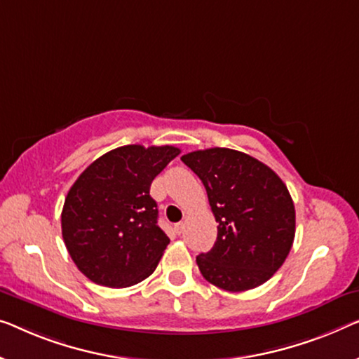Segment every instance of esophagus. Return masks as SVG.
I'll return each mask as SVG.
<instances>
[{"label": "esophagus", "instance_id": "obj_1", "mask_svg": "<svg viewBox=\"0 0 359 359\" xmlns=\"http://www.w3.org/2000/svg\"><path fill=\"white\" fill-rule=\"evenodd\" d=\"M183 230H184V223H183V222L176 223V225H175V231L178 233V235H181V233H183Z\"/></svg>", "mask_w": 359, "mask_h": 359}]
</instances>
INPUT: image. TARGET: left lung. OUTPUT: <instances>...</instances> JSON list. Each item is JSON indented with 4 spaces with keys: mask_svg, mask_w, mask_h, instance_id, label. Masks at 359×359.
<instances>
[{
    "mask_svg": "<svg viewBox=\"0 0 359 359\" xmlns=\"http://www.w3.org/2000/svg\"><path fill=\"white\" fill-rule=\"evenodd\" d=\"M181 160L205 186L217 241L196 257L207 282L226 292L266 283L294 240V205L287 186L267 165L233 149L196 150Z\"/></svg>",
    "mask_w": 359,
    "mask_h": 359,
    "instance_id": "1",
    "label": "left lung"
}]
</instances>
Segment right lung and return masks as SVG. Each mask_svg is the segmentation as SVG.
Returning a JSON list of instances; mask_svg holds the SVG:
<instances>
[{
	"mask_svg": "<svg viewBox=\"0 0 359 359\" xmlns=\"http://www.w3.org/2000/svg\"><path fill=\"white\" fill-rule=\"evenodd\" d=\"M180 152L173 145H123L71 186L61 231L71 259L93 283L124 288L154 273L170 238L157 225L150 184Z\"/></svg>",
	"mask_w": 359,
	"mask_h": 359,
	"instance_id": "right-lung-1",
	"label": "right lung"
}]
</instances>
